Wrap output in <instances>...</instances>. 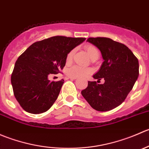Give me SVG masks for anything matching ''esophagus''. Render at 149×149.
I'll return each mask as SVG.
<instances>
[{
	"mask_svg": "<svg viewBox=\"0 0 149 149\" xmlns=\"http://www.w3.org/2000/svg\"><path fill=\"white\" fill-rule=\"evenodd\" d=\"M68 79H71V80H76V79H77V78H76V77H72V76H69Z\"/></svg>",
	"mask_w": 149,
	"mask_h": 149,
	"instance_id": "obj_1",
	"label": "esophagus"
}]
</instances>
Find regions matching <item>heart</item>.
Here are the masks:
<instances>
[{
  "mask_svg": "<svg viewBox=\"0 0 149 149\" xmlns=\"http://www.w3.org/2000/svg\"><path fill=\"white\" fill-rule=\"evenodd\" d=\"M85 49L86 50L88 55H89V57L92 56L96 52H98V50H97V48L94 46L91 45H88L86 46ZM73 53H74V49L70 51L68 53L67 57H66V62L70 63L72 61ZM91 73H92V70L91 68L82 67V66L80 65H73L72 67L68 68L67 70H66V73H67L68 76L76 78L84 77V76H86L87 75L90 74Z\"/></svg>",
  "mask_w": 149,
  "mask_h": 149,
  "instance_id": "obj_1",
  "label": "heart"
}]
</instances>
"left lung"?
<instances>
[{"instance_id": "1", "label": "left lung", "mask_w": 149, "mask_h": 149, "mask_svg": "<svg viewBox=\"0 0 149 149\" xmlns=\"http://www.w3.org/2000/svg\"><path fill=\"white\" fill-rule=\"evenodd\" d=\"M87 42L100 50L104 62L93 76L104 83L88 81L81 94L92 108L105 112L117 107L124 102L139 75V64L132 51L122 43L107 37H90Z\"/></svg>"}]
</instances>
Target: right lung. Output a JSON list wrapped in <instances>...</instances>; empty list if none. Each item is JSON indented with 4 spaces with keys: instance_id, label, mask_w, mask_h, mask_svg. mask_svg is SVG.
I'll list each match as a JSON object with an SVG mask.
<instances>
[{
    "instance_id": "1",
    "label": "right lung",
    "mask_w": 149,
    "mask_h": 149,
    "mask_svg": "<svg viewBox=\"0 0 149 149\" xmlns=\"http://www.w3.org/2000/svg\"><path fill=\"white\" fill-rule=\"evenodd\" d=\"M85 40L55 36L33 43L19 57L10 80L15 97L26 112L42 113L52 106L64 80L50 81L48 76L59 73L68 53Z\"/></svg>"
}]
</instances>
